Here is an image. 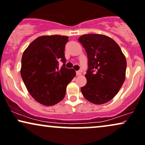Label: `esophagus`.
I'll use <instances>...</instances> for the list:
<instances>
[{
	"instance_id": "1",
	"label": "esophagus",
	"mask_w": 145,
	"mask_h": 145,
	"mask_svg": "<svg viewBox=\"0 0 145 145\" xmlns=\"http://www.w3.org/2000/svg\"><path fill=\"white\" fill-rule=\"evenodd\" d=\"M76 75H77V76H80V75H82V73L80 72V71H76Z\"/></svg>"
}]
</instances>
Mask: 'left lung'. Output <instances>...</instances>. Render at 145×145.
<instances>
[{"label":"left lung","instance_id":"8db88e82","mask_svg":"<svg viewBox=\"0 0 145 145\" xmlns=\"http://www.w3.org/2000/svg\"><path fill=\"white\" fill-rule=\"evenodd\" d=\"M88 56L86 84L82 93L92 103L102 105L119 92L125 78L126 59L119 45L103 34H84L78 38Z\"/></svg>","mask_w":145,"mask_h":145}]
</instances>
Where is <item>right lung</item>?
Listing matches in <instances>:
<instances>
[{
  "label": "right lung",
  "mask_w": 145,
  "mask_h": 145,
  "mask_svg": "<svg viewBox=\"0 0 145 145\" xmlns=\"http://www.w3.org/2000/svg\"><path fill=\"white\" fill-rule=\"evenodd\" d=\"M69 37L42 36L32 41L22 58L21 76L35 101L52 106L63 100L66 88L76 76V71L65 66V46ZM64 64L58 67V62Z\"/></svg>",
  "instance_id": "right-lung-1"
}]
</instances>
